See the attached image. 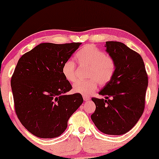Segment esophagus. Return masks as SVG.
<instances>
[{"label": "esophagus", "instance_id": "esophagus-1", "mask_svg": "<svg viewBox=\"0 0 159 159\" xmlns=\"http://www.w3.org/2000/svg\"><path fill=\"white\" fill-rule=\"evenodd\" d=\"M83 99H84V101H88L89 100H90V98L89 96H85V95H84Z\"/></svg>", "mask_w": 159, "mask_h": 159}]
</instances>
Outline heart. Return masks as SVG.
Wrapping results in <instances>:
<instances>
[{"instance_id":"heart-1","label":"heart","mask_w":159,"mask_h":159,"mask_svg":"<svg viewBox=\"0 0 159 159\" xmlns=\"http://www.w3.org/2000/svg\"><path fill=\"white\" fill-rule=\"evenodd\" d=\"M75 58L80 64L89 66L88 77H93L86 81L78 80L73 84V91L78 94L89 95L97 88L98 82L106 84L112 79L116 70L113 58L97 47L88 45L77 52ZM62 74L67 81L76 80V65L71 60H67L62 66Z\"/></svg>"}]
</instances>
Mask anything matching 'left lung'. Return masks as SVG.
<instances>
[{
    "instance_id": "1",
    "label": "left lung",
    "mask_w": 159,
    "mask_h": 159,
    "mask_svg": "<svg viewBox=\"0 0 159 159\" xmlns=\"http://www.w3.org/2000/svg\"><path fill=\"white\" fill-rule=\"evenodd\" d=\"M106 51L114 59L112 79L98 93L105 99L93 98L96 106L91 119L100 131L110 135L129 132L145 108L148 75L140 54L120 42H106Z\"/></svg>"
}]
</instances>
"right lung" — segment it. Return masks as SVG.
<instances>
[{
  "instance_id": "right-lung-1",
  "label": "right lung",
  "mask_w": 159,
  "mask_h": 159,
  "mask_svg": "<svg viewBox=\"0 0 159 159\" xmlns=\"http://www.w3.org/2000/svg\"><path fill=\"white\" fill-rule=\"evenodd\" d=\"M81 44L40 43L19 58L11 80L15 111L34 136H60L83 103L81 94H66L72 88L62 74L64 63Z\"/></svg>"
}]
</instances>
